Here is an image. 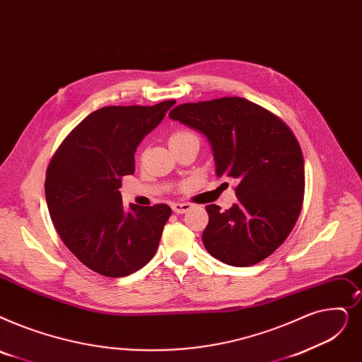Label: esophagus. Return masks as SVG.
Wrapping results in <instances>:
<instances>
[{"label":"esophagus","mask_w":362,"mask_h":362,"mask_svg":"<svg viewBox=\"0 0 362 362\" xmlns=\"http://www.w3.org/2000/svg\"><path fill=\"white\" fill-rule=\"evenodd\" d=\"M191 207H192L191 204H187V202H173V204H171L173 211L177 213V214L186 213L187 210H191Z\"/></svg>","instance_id":"34e87169"}]
</instances>
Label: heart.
I'll use <instances>...</instances> for the list:
<instances>
[{
    "mask_svg": "<svg viewBox=\"0 0 362 362\" xmlns=\"http://www.w3.org/2000/svg\"><path fill=\"white\" fill-rule=\"evenodd\" d=\"M186 136H192V133H189V132H177V133H175V134L171 136V139H170V140H176V139L186 137Z\"/></svg>",
    "mask_w": 362,
    "mask_h": 362,
    "instance_id": "1",
    "label": "heart"
}]
</instances>
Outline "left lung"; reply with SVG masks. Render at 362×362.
Returning <instances> with one entry per match:
<instances>
[{
	"instance_id": "obj_1",
	"label": "left lung",
	"mask_w": 362,
	"mask_h": 362,
	"mask_svg": "<svg viewBox=\"0 0 362 362\" xmlns=\"http://www.w3.org/2000/svg\"><path fill=\"white\" fill-rule=\"evenodd\" d=\"M168 117L206 136L217 177L238 182L237 204L206 207L204 247L238 268L271 256L294 228L305 194L303 153L287 124L243 98L183 103Z\"/></svg>"
}]
</instances>
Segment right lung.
Returning <instances> with one entry per match:
<instances>
[{
    "label": "right lung",
    "instance_id": "1",
    "mask_svg": "<svg viewBox=\"0 0 362 362\" xmlns=\"http://www.w3.org/2000/svg\"><path fill=\"white\" fill-rule=\"evenodd\" d=\"M176 100L153 106H105L86 117L47 168L45 199L62 241L87 268L127 276L153 257L167 204L124 209L121 177L134 173V152Z\"/></svg>",
    "mask_w": 362,
    "mask_h": 362
}]
</instances>
